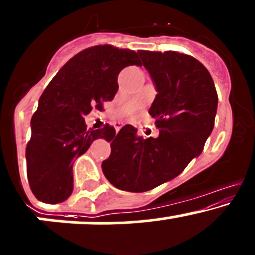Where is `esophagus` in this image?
I'll return each mask as SVG.
<instances>
[{"mask_svg": "<svg viewBox=\"0 0 255 255\" xmlns=\"http://www.w3.org/2000/svg\"><path fill=\"white\" fill-rule=\"evenodd\" d=\"M121 128H122V123H115V129H116V133H119Z\"/></svg>", "mask_w": 255, "mask_h": 255, "instance_id": "1", "label": "esophagus"}]
</instances>
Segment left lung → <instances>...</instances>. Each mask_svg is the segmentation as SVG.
<instances>
[{"mask_svg": "<svg viewBox=\"0 0 255 255\" xmlns=\"http://www.w3.org/2000/svg\"><path fill=\"white\" fill-rule=\"evenodd\" d=\"M156 89L149 114L157 138L136 135L130 125L111 141L104 175L116 188L146 192L176 178L202 154L218 111V94L208 69L194 57L175 51H138Z\"/></svg>", "mask_w": 255, "mask_h": 255, "instance_id": "8db88e82", "label": "left lung"}]
</instances>
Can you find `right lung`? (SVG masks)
I'll return each instance as SVG.
<instances>
[{"mask_svg": "<svg viewBox=\"0 0 255 255\" xmlns=\"http://www.w3.org/2000/svg\"><path fill=\"white\" fill-rule=\"evenodd\" d=\"M133 64H141L134 51L110 45L90 47L72 57L44 90L25 149L29 186L40 202L57 204L68 199L76 159L96 139L115 138L111 126L88 130L84 117L114 100L117 76Z\"/></svg>", "mask_w": 255, "mask_h": 255, "instance_id": "1", "label": "right lung"}]
</instances>
